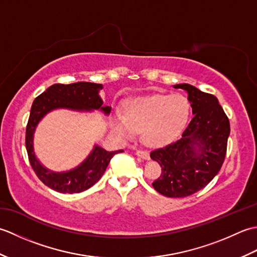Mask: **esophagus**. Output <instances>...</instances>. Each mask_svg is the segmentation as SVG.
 Here are the masks:
<instances>
[{
  "label": "esophagus",
  "mask_w": 257,
  "mask_h": 257,
  "mask_svg": "<svg viewBox=\"0 0 257 257\" xmlns=\"http://www.w3.org/2000/svg\"><path fill=\"white\" fill-rule=\"evenodd\" d=\"M136 155H137L140 158H143V159H145V160H149L150 159V155H149L148 151L137 150V151H136Z\"/></svg>",
  "instance_id": "obj_1"
}]
</instances>
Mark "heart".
Instances as JSON below:
<instances>
[{
  "label": "heart",
  "mask_w": 257,
  "mask_h": 257,
  "mask_svg": "<svg viewBox=\"0 0 257 257\" xmlns=\"http://www.w3.org/2000/svg\"><path fill=\"white\" fill-rule=\"evenodd\" d=\"M190 110V102L182 95L132 97L124 101L123 114H114L112 127L122 138H133L141 132L147 146L163 147L182 133Z\"/></svg>",
  "instance_id": "obj_1"
}]
</instances>
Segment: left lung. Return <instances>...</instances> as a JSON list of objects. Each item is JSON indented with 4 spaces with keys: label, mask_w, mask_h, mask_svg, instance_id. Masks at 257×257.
Segmentation results:
<instances>
[{
    "label": "left lung",
    "mask_w": 257,
    "mask_h": 257,
    "mask_svg": "<svg viewBox=\"0 0 257 257\" xmlns=\"http://www.w3.org/2000/svg\"><path fill=\"white\" fill-rule=\"evenodd\" d=\"M173 87L188 94L193 118L181 139L150 154L162 169L152 185L168 198H184L203 189L219 173L231 129L215 96L189 84Z\"/></svg>",
    "instance_id": "obj_1"
}]
</instances>
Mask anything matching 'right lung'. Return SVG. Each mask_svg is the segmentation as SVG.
I'll return each instance as SVG.
<instances>
[{"label":"right lung","mask_w":257,"mask_h":257,"mask_svg":"<svg viewBox=\"0 0 257 257\" xmlns=\"http://www.w3.org/2000/svg\"><path fill=\"white\" fill-rule=\"evenodd\" d=\"M101 84L78 81V83L63 85L55 84L35 98L31 108V113L26 127L25 145L27 155L33 170L41 181L48 188L61 193H79L89 189L98 182L105 173L111 158L123 150L107 151L95 145L83 162L70 170L56 172L46 168L37 159L34 151V134L38 123L47 113L57 109H67L77 112L101 111L109 116L110 106H103L99 96Z\"/></svg>","instance_id":"1"}]
</instances>
